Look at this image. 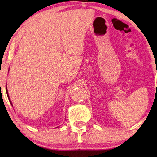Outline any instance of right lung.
<instances>
[{
	"label": "right lung",
	"instance_id": "add662e5",
	"mask_svg": "<svg viewBox=\"0 0 157 157\" xmlns=\"http://www.w3.org/2000/svg\"><path fill=\"white\" fill-rule=\"evenodd\" d=\"M6 93H7V98H8V99H9V101H10V104L12 105V106H13L12 105V102H11V100H10V97H9V94H8V91H7V85H6Z\"/></svg>",
	"mask_w": 157,
	"mask_h": 157
}]
</instances>
